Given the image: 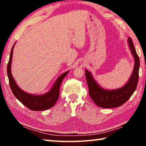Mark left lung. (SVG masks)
Masks as SVG:
<instances>
[{
    "label": "left lung",
    "mask_w": 146,
    "mask_h": 146,
    "mask_svg": "<svg viewBox=\"0 0 146 146\" xmlns=\"http://www.w3.org/2000/svg\"><path fill=\"white\" fill-rule=\"evenodd\" d=\"M128 44L135 58V66L131 78L124 86L114 90H105L100 87L97 82L94 80L90 72L88 70L85 71L89 88V95L95 104L100 108L119 107L129 99L137 88L138 81V71L140 68V59L130 37L128 38Z\"/></svg>",
    "instance_id": "1"
}]
</instances>
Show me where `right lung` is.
Segmentation results:
<instances>
[{"mask_svg":"<svg viewBox=\"0 0 146 146\" xmlns=\"http://www.w3.org/2000/svg\"><path fill=\"white\" fill-rule=\"evenodd\" d=\"M14 44L11 48L10 56L7 66V73L9 78V84L11 90L17 99L23 105L32 111H44L52 108L56 102L59 97V90L64 77L68 75L69 71H66L62 75H61L56 79L54 83L52 88L48 93L44 95H34L24 92L20 88L15 82V81L11 75V66L12 56H13V51L14 48Z\"/></svg>","mask_w":146,"mask_h":146,"instance_id":"obj_1","label":"right lung"}]
</instances>
